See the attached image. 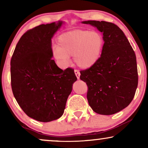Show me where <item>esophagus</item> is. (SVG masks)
Instances as JSON below:
<instances>
[{
	"label": "esophagus",
	"mask_w": 148,
	"mask_h": 148,
	"mask_svg": "<svg viewBox=\"0 0 148 148\" xmlns=\"http://www.w3.org/2000/svg\"><path fill=\"white\" fill-rule=\"evenodd\" d=\"M74 72H75V75L77 77V78L79 79V77H80V72L78 70H75Z\"/></svg>",
	"instance_id": "1"
}]
</instances>
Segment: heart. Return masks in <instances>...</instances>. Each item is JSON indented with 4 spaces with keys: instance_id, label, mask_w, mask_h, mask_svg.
Here are the masks:
<instances>
[{
    "instance_id": "obj_1",
    "label": "heart",
    "mask_w": 148,
    "mask_h": 148,
    "mask_svg": "<svg viewBox=\"0 0 148 148\" xmlns=\"http://www.w3.org/2000/svg\"><path fill=\"white\" fill-rule=\"evenodd\" d=\"M104 43L102 35L98 32L72 30L58 36L52 54L63 65L68 64L69 56H73L75 62L80 68L88 69L100 60Z\"/></svg>"
}]
</instances>
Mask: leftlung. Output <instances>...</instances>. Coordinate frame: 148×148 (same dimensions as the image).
Listing matches in <instances>:
<instances>
[{
	"label": "left lung",
	"instance_id": "1",
	"mask_svg": "<svg viewBox=\"0 0 148 148\" xmlns=\"http://www.w3.org/2000/svg\"><path fill=\"white\" fill-rule=\"evenodd\" d=\"M103 34L104 47L94 66L81 71L80 79L88 87L87 98L95 112L110 115L126 108L138 84L136 56L118 26L104 21H85Z\"/></svg>",
	"mask_w": 148,
	"mask_h": 148
}]
</instances>
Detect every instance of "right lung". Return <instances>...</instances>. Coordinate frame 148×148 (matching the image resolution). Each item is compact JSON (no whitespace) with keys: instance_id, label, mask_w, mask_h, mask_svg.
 <instances>
[{"instance_id":"add662e5","label":"right lung","mask_w":148,"mask_h":148,"mask_svg":"<svg viewBox=\"0 0 148 148\" xmlns=\"http://www.w3.org/2000/svg\"><path fill=\"white\" fill-rule=\"evenodd\" d=\"M63 23L42 24L26 32L11 60V88L23 112L40 122L63 114L67 98L77 81L74 70H62L52 59V38Z\"/></svg>"}]
</instances>
